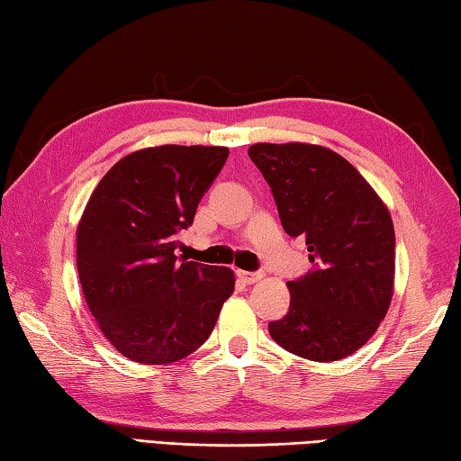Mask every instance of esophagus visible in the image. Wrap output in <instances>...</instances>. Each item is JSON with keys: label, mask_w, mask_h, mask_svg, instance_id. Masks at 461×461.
<instances>
[{"label": "esophagus", "mask_w": 461, "mask_h": 461, "mask_svg": "<svg viewBox=\"0 0 461 461\" xmlns=\"http://www.w3.org/2000/svg\"><path fill=\"white\" fill-rule=\"evenodd\" d=\"M237 277L243 281V284H255V281H259L263 277V273L259 271H237Z\"/></svg>", "instance_id": "34e87169"}]
</instances>
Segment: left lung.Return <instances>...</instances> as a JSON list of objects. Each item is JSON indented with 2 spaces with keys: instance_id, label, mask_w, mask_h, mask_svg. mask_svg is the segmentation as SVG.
Listing matches in <instances>:
<instances>
[{
  "instance_id": "obj_1",
  "label": "left lung",
  "mask_w": 461,
  "mask_h": 461,
  "mask_svg": "<svg viewBox=\"0 0 461 461\" xmlns=\"http://www.w3.org/2000/svg\"><path fill=\"white\" fill-rule=\"evenodd\" d=\"M289 237H303L312 271L287 281L292 302L269 334L297 357L330 362L365 346L386 316L394 229L383 200L350 161L310 143H255Z\"/></svg>"
}]
</instances>
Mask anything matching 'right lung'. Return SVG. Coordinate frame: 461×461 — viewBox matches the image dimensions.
Listing matches in <instances>:
<instances>
[{"instance_id":"obj_1","label":"right lung","mask_w":461,"mask_h":461,"mask_svg":"<svg viewBox=\"0 0 461 461\" xmlns=\"http://www.w3.org/2000/svg\"><path fill=\"white\" fill-rule=\"evenodd\" d=\"M229 149L159 145L119 159L88 198L77 267L88 310L125 358L166 365L208 340L235 292L229 267L177 259L176 235Z\"/></svg>"}]
</instances>
